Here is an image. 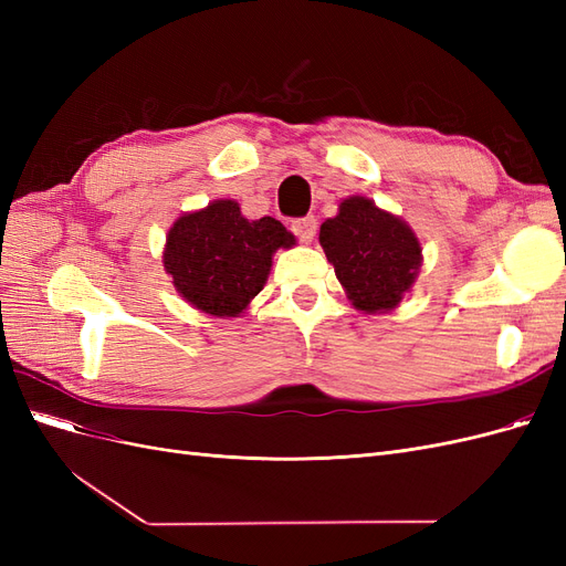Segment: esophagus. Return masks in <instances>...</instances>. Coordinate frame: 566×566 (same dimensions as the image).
Instances as JSON below:
<instances>
[{"mask_svg":"<svg viewBox=\"0 0 566 566\" xmlns=\"http://www.w3.org/2000/svg\"><path fill=\"white\" fill-rule=\"evenodd\" d=\"M316 227H318L316 217H302V219L293 221V227H290V231H293L302 243H312L314 235H316Z\"/></svg>","mask_w":566,"mask_h":566,"instance_id":"esophagus-1","label":"esophagus"}]
</instances>
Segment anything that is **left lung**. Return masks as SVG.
Masks as SVG:
<instances>
[{"mask_svg": "<svg viewBox=\"0 0 566 566\" xmlns=\"http://www.w3.org/2000/svg\"><path fill=\"white\" fill-rule=\"evenodd\" d=\"M318 241L347 297L366 314L394 310L422 264L413 229L364 196L342 200L337 217L321 224Z\"/></svg>", "mask_w": 566, "mask_h": 566, "instance_id": "8db88e82", "label": "left lung"}]
</instances>
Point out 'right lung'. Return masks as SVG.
I'll list each match as a JSON object with an SVG mask.
<instances>
[{"instance_id": "add662e5", "label": "right lung", "mask_w": 566, "mask_h": 566, "mask_svg": "<svg viewBox=\"0 0 566 566\" xmlns=\"http://www.w3.org/2000/svg\"><path fill=\"white\" fill-rule=\"evenodd\" d=\"M293 245L295 235L279 219L250 221L235 200H214L175 221L163 264L188 304L229 318L243 314L250 300L260 295L273 252Z\"/></svg>"}]
</instances>
